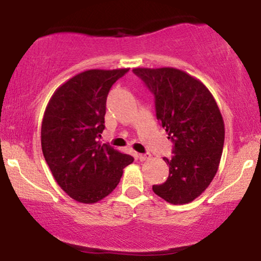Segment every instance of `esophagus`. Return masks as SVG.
Returning a JSON list of instances; mask_svg holds the SVG:
<instances>
[{
    "instance_id": "34e87169",
    "label": "esophagus",
    "mask_w": 261,
    "mask_h": 261,
    "mask_svg": "<svg viewBox=\"0 0 261 261\" xmlns=\"http://www.w3.org/2000/svg\"><path fill=\"white\" fill-rule=\"evenodd\" d=\"M138 158L140 162H145V160L151 158V154H149V153H146V154H138Z\"/></svg>"
}]
</instances>
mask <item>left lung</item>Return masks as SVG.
I'll return each instance as SVG.
<instances>
[{
	"label": "left lung",
	"instance_id": "left-lung-1",
	"mask_svg": "<svg viewBox=\"0 0 261 261\" xmlns=\"http://www.w3.org/2000/svg\"><path fill=\"white\" fill-rule=\"evenodd\" d=\"M154 96L156 119L173 142L169 178L153 185L172 204L197 198L215 177L222 155L224 123L213 95L202 82L173 67L133 70Z\"/></svg>",
	"mask_w": 261,
	"mask_h": 261
}]
</instances>
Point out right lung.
Instances as JSON below:
<instances>
[{
  "instance_id": "1",
  "label": "right lung",
  "mask_w": 261,
  "mask_h": 261,
  "mask_svg": "<svg viewBox=\"0 0 261 261\" xmlns=\"http://www.w3.org/2000/svg\"><path fill=\"white\" fill-rule=\"evenodd\" d=\"M129 69L88 70L57 89L41 124V148L57 183L71 198L96 203L117 187L133 163L103 144L107 96Z\"/></svg>"
}]
</instances>
